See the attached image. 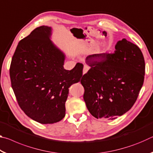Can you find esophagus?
Masks as SVG:
<instances>
[{
	"instance_id": "esophagus-1",
	"label": "esophagus",
	"mask_w": 153,
	"mask_h": 153,
	"mask_svg": "<svg viewBox=\"0 0 153 153\" xmlns=\"http://www.w3.org/2000/svg\"><path fill=\"white\" fill-rule=\"evenodd\" d=\"M88 69H89V67H88L87 65H84V69H83V74H86L87 71H88Z\"/></svg>"
}]
</instances>
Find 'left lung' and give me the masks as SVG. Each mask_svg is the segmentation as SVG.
<instances>
[{
	"label": "left lung",
	"mask_w": 153,
	"mask_h": 153,
	"mask_svg": "<svg viewBox=\"0 0 153 153\" xmlns=\"http://www.w3.org/2000/svg\"><path fill=\"white\" fill-rule=\"evenodd\" d=\"M113 54L88 56L90 69L83 76L84 100L96 118L114 120L132 107L143 85L145 62L138 46L123 38Z\"/></svg>",
	"instance_id": "left-lung-1"
}]
</instances>
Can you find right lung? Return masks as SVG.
I'll return each mask as SVG.
<instances>
[{
    "label": "right lung",
    "instance_id": "add662e5",
    "mask_svg": "<svg viewBox=\"0 0 153 153\" xmlns=\"http://www.w3.org/2000/svg\"><path fill=\"white\" fill-rule=\"evenodd\" d=\"M52 28L38 27L18 44L10 66L11 86L18 104L28 117L42 124L65 115L69 88L81 80L82 63L71 70L65 55L51 40Z\"/></svg>",
    "mask_w": 153,
    "mask_h": 153
}]
</instances>
